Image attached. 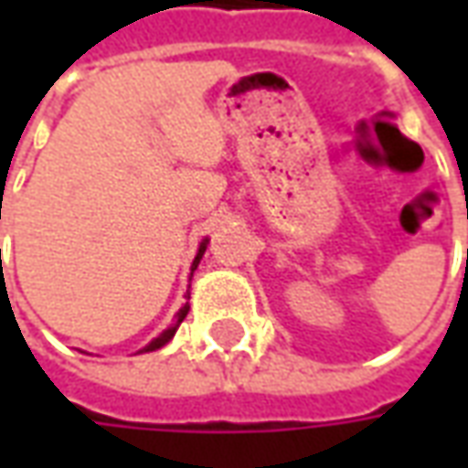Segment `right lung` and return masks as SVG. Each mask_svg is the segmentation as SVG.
I'll return each mask as SVG.
<instances>
[{
	"instance_id": "right-lung-1",
	"label": "right lung",
	"mask_w": 468,
	"mask_h": 468,
	"mask_svg": "<svg viewBox=\"0 0 468 468\" xmlns=\"http://www.w3.org/2000/svg\"><path fill=\"white\" fill-rule=\"evenodd\" d=\"M205 248H207V238H205L203 243H200V248H197V255H195L193 265H190V281H193V273H195V271H197V265H200V261H203ZM185 298H190V293H185ZM187 311H190V305L185 303L183 308H180V311H177V315H175L173 325H167V328H165L163 334L157 335V338H153V341H150V344L144 346V348H143V351H140V353L157 351V348H163L165 344H170V341H173L175 331H177V328H180V324H183V321H185V315H187Z\"/></svg>"
}]
</instances>
